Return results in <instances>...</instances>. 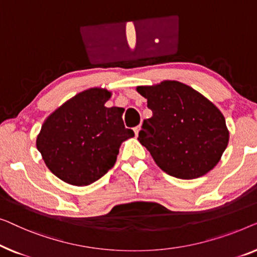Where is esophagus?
Wrapping results in <instances>:
<instances>
[{
    "instance_id": "obj_1",
    "label": "esophagus",
    "mask_w": 257,
    "mask_h": 257,
    "mask_svg": "<svg viewBox=\"0 0 257 257\" xmlns=\"http://www.w3.org/2000/svg\"><path fill=\"white\" fill-rule=\"evenodd\" d=\"M140 130H141V125H137V127H135V128H134V132H135V135H136V136H137V135H139Z\"/></svg>"
}]
</instances>
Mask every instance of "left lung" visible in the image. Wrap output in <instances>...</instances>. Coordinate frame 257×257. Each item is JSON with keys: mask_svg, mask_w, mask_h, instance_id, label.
Returning a JSON list of instances; mask_svg holds the SVG:
<instances>
[{"mask_svg": "<svg viewBox=\"0 0 257 257\" xmlns=\"http://www.w3.org/2000/svg\"><path fill=\"white\" fill-rule=\"evenodd\" d=\"M153 116L143 121L140 143L168 175L194 179L214 168L228 144L223 115L200 93L178 81L140 86Z\"/></svg>", "mask_w": 257, "mask_h": 257, "instance_id": "left-lung-1", "label": "left lung"}]
</instances>
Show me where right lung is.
Returning a JSON list of instances; mask_svg holds the SVG:
<instances>
[{
  "label": "right lung",
  "instance_id": "right-lung-1",
  "mask_svg": "<svg viewBox=\"0 0 257 257\" xmlns=\"http://www.w3.org/2000/svg\"><path fill=\"white\" fill-rule=\"evenodd\" d=\"M107 89L79 93L46 118L37 149L53 175L77 186L89 185L116 162L123 141L135 134L124 127L123 109L107 108Z\"/></svg>",
  "mask_w": 257,
  "mask_h": 257
}]
</instances>
